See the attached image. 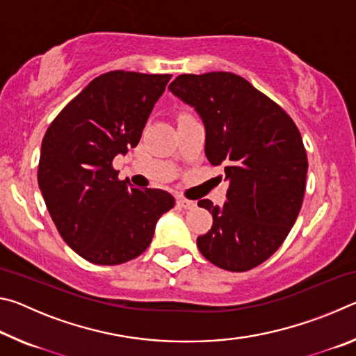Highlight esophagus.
Segmentation results:
<instances>
[{"instance_id":"1","label":"esophagus","mask_w":356,"mask_h":356,"mask_svg":"<svg viewBox=\"0 0 356 356\" xmlns=\"http://www.w3.org/2000/svg\"><path fill=\"white\" fill-rule=\"evenodd\" d=\"M177 206H180V207L185 209V210H191V209L196 207V202L185 200V197H177Z\"/></svg>"}]
</instances>
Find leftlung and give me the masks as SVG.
<instances>
[{"label": "left lung", "instance_id": "obj_1", "mask_svg": "<svg viewBox=\"0 0 356 356\" xmlns=\"http://www.w3.org/2000/svg\"><path fill=\"white\" fill-rule=\"evenodd\" d=\"M170 91L206 127V156L225 168V206L202 200L213 225L197 237L201 254L229 272H246L273 254L303 204L308 156L291 116L231 72L179 75Z\"/></svg>", "mask_w": 356, "mask_h": 356}]
</instances>
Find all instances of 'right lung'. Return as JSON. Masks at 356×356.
I'll use <instances>...</instances> for the list:
<instances>
[{"instance_id":"add662e5","label":"right lung","mask_w":356,"mask_h":356,"mask_svg":"<svg viewBox=\"0 0 356 356\" xmlns=\"http://www.w3.org/2000/svg\"><path fill=\"white\" fill-rule=\"evenodd\" d=\"M171 75L113 70L70 100L42 140L39 188L58 232L76 254L97 265L138 257L152 242L174 197L131 188L113 168L118 154L140 143Z\"/></svg>"}]
</instances>
